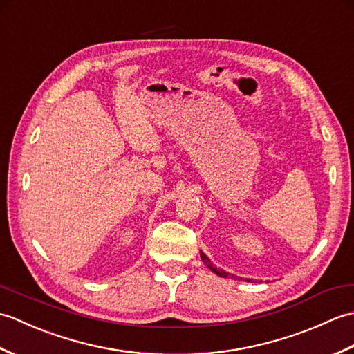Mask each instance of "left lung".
<instances>
[{
  "instance_id": "left-lung-1",
  "label": "left lung",
  "mask_w": 354,
  "mask_h": 354,
  "mask_svg": "<svg viewBox=\"0 0 354 354\" xmlns=\"http://www.w3.org/2000/svg\"><path fill=\"white\" fill-rule=\"evenodd\" d=\"M201 259H202V261H204L205 263V265L209 268V269H212L213 270V272L216 274V275H219V277H227L228 274L227 272H225V270H221V269H217V268H214L213 266V263L212 261H209V259L207 257V255L204 254V252H201Z\"/></svg>"
}]
</instances>
